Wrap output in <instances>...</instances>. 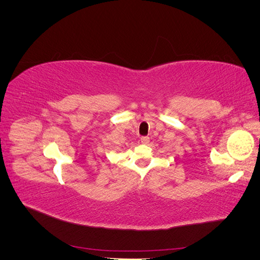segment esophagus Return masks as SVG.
<instances>
[{
  "label": "esophagus",
  "instance_id": "obj_1",
  "mask_svg": "<svg viewBox=\"0 0 260 260\" xmlns=\"http://www.w3.org/2000/svg\"><path fill=\"white\" fill-rule=\"evenodd\" d=\"M141 143H142V144H148L149 143V138L142 137V138H141Z\"/></svg>",
  "mask_w": 260,
  "mask_h": 260
}]
</instances>
